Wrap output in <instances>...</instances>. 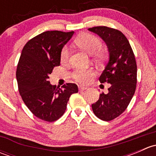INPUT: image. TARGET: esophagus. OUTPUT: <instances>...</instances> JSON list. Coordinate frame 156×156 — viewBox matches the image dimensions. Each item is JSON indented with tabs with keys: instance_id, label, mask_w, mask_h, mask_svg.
I'll return each mask as SVG.
<instances>
[{
	"instance_id": "obj_1",
	"label": "esophagus",
	"mask_w": 156,
	"mask_h": 156,
	"mask_svg": "<svg viewBox=\"0 0 156 156\" xmlns=\"http://www.w3.org/2000/svg\"><path fill=\"white\" fill-rule=\"evenodd\" d=\"M78 89H79L80 91H83V90H85L86 89H87V87H84V86H79V87H78Z\"/></svg>"
}]
</instances>
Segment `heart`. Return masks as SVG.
I'll return each instance as SVG.
<instances>
[{
  "label": "heart",
  "mask_w": 156,
  "mask_h": 156,
  "mask_svg": "<svg viewBox=\"0 0 156 156\" xmlns=\"http://www.w3.org/2000/svg\"><path fill=\"white\" fill-rule=\"evenodd\" d=\"M75 44L86 53L94 55V58L98 62L104 60L107 56L106 51L101 48V40L94 34H81L75 39ZM69 56L70 53L69 49L65 47L61 50V62H67L69 59ZM94 74L95 72L93 69H76L72 72V77L75 81L81 84H87L94 77Z\"/></svg>",
  "instance_id": "heart-1"
}]
</instances>
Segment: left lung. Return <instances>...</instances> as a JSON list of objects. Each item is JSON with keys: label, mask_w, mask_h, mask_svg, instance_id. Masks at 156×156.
Listing matches in <instances>:
<instances>
[{"label": "left lung", "mask_w": 156, "mask_h": 156, "mask_svg": "<svg viewBox=\"0 0 156 156\" xmlns=\"http://www.w3.org/2000/svg\"><path fill=\"white\" fill-rule=\"evenodd\" d=\"M88 30L98 34L108 47L109 60L100 77L101 83L110 84L108 93H102L92 104L95 115L103 121L119 117L128 106L136 87V62L133 50L119 30L96 26Z\"/></svg>", "instance_id": "8db88e82"}]
</instances>
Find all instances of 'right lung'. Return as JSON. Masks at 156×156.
<instances>
[{
	"mask_svg": "<svg viewBox=\"0 0 156 156\" xmlns=\"http://www.w3.org/2000/svg\"><path fill=\"white\" fill-rule=\"evenodd\" d=\"M74 31H48L29 40L22 50L16 69L19 92L23 102L34 115L53 122L65 112L72 94L78 86L67 83L52 86L49 75L60 65V53Z\"/></svg>",
	"mask_w": 156,
	"mask_h": 156,
	"instance_id": "add662e5",
	"label": "right lung"
}]
</instances>
